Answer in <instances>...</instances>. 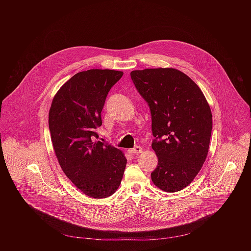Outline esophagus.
I'll list each match as a JSON object with an SVG mask.
<instances>
[{
	"instance_id": "obj_1",
	"label": "esophagus",
	"mask_w": 251,
	"mask_h": 251,
	"mask_svg": "<svg viewBox=\"0 0 251 251\" xmlns=\"http://www.w3.org/2000/svg\"><path fill=\"white\" fill-rule=\"evenodd\" d=\"M143 151V149L141 148V147H139V146H137V147H135V148H133V149H129L128 150V152L130 153V154H139L140 152H142Z\"/></svg>"
}]
</instances>
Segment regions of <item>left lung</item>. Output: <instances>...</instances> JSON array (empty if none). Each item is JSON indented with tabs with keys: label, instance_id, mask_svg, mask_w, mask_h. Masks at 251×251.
I'll use <instances>...</instances> for the list:
<instances>
[{
	"label": "left lung",
	"instance_id": "1",
	"mask_svg": "<svg viewBox=\"0 0 251 251\" xmlns=\"http://www.w3.org/2000/svg\"><path fill=\"white\" fill-rule=\"evenodd\" d=\"M151 114V144L158 163L151 174L154 185L176 192L189 185L209 152L213 127L210 105L197 84L173 68L130 72Z\"/></svg>",
	"mask_w": 251,
	"mask_h": 251
}]
</instances>
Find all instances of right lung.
Returning a JSON list of instances; mask_svg holds the SVG:
<instances>
[{
	"label": "right lung",
	"mask_w": 251,
	"mask_h": 251,
	"mask_svg": "<svg viewBox=\"0 0 251 251\" xmlns=\"http://www.w3.org/2000/svg\"><path fill=\"white\" fill-rule=\"evenodd\" d=\"M123 74L113 70L78 72L59 89L49 110L51 141L62 170L81 192L95 199L117 191L127 161L121 150L91 139L102 124L108 92Z\"/></svg>",
	"instance_id": "1"
}]
</instances>
